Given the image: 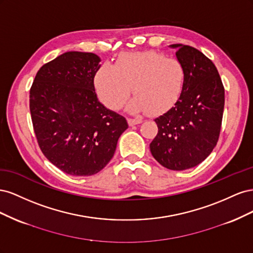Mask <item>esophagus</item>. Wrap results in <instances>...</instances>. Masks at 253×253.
I'll use <instances>...</instances> for the list:
<instances>
[{"label": "esophagus", "instance_id": "34e87169", "mask_svg": "<svg viewBox=\"0 0 253 253\" xmlns=\"http://www.w3.org/2000/svg\"><path fill=\"white\" fill-rule=\"evenodd\" d=\"M142 122L141 118H128V125L129 126H135V125H139Z\"/></svg>", "mask_w": 253, "mask_h": 253}]
</instances>
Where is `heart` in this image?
I'll return each mask as SVG.
<instances>
[{
    "label": "heart",
    "instance_id": "b5f03b06",
    "mask_svg": "<svg viewBox=\"0 0 253 253\" xmlns=\"http://www.w3.org/2000/svg\"><path fill=\"white\" fill-rule=\"evenodd\" d=\"M185 68L178 60L148 50L121 55L115 65L102 64L95 75V87L100 100L117 110L131 94L127 104L132 113L149 111L156 115L178 101L185 84Z\"/></svg>",
    "mask_w": 253,
    "mask_h": 253
}]
</instances>
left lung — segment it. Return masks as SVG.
I'll list each match as a JSON object with an SVG mask.
<instances>
[{"instance_id": "8db88e82", "label": "left lung", "mask_w": 253, "mask_h": 253, "mask_svg": "<svg viewBox=\"0 0 253 253\" xmlns=\"http://www.w3.org/2000/svg\"><path fill=\"white\" fill-rule=\"evenodd\" d=\"M185 68L178 101L155 119L158 133L150 143L153 157L167 169L182 171L210 155L220 132L225 89L215 65L202 51L172 44Z\"/></svg>"}]
</instances>
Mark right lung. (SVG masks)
Returning a JSON list of instances; mask_svg holds the SVG:
<instances>
[{
  "mask_svg": "<svg viewBox=\"0 0 253 253\" xmlns=\"http://www.w3.org/2000/svg\"><path fill=\"white\" fill-rule=\"evenodd\" d=\"M93 52L67 51L38 71L29 109L38 143L61 171L89 176L113 158L126 119L100 103L94 78L101 65Z\"/></svg>",
  "mask_w": 253,
  "mask_h": 253,
  "instance_id": "add662e5",
  "label": "right lung"
}]
</instances>
